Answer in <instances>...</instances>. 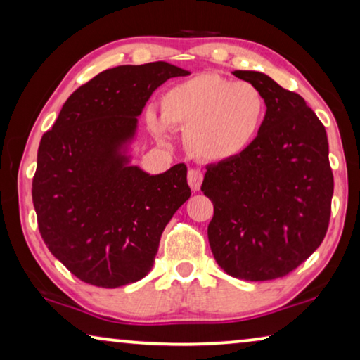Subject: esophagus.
Returning <instances> with one entry per match:
<instances>
[{
  "label": "esophagus",
  "mask_w": 360,
  "mask_h": 360,
  "mask_svg": "<svg viewBox=\"0 0 360 360\" xmlns=\"http://www.w3.org/2000/svg\"><path fill=\"white\" fill-rule=\"evenodd\" d=\"M201 181H203V172L198 169L188 170V185L193 191H198L201 188Z\"/></svg>",
  "instance_id": "1"
}]
</instances>
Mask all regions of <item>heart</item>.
Instances as JSON below:
<instances>
[{
    "label": "heart",
    "mask_w": 360,
    "mask_h": 360,
    "mask_svg": "<svg viewBox=\"0 0 360 360\" xmlns=\"http://www.w3.org/2000/svg\"><path fill=\"white\" fill-rule=\"evenodd\" d=\"M265 100L257 86L201 73L176 83L160 98V117L147 112L157 139L167 141V126L185 131L191 154L206 162L236 159L259 136Z\"/></svg>",
    "instance_id": "1"
}]
</instances>
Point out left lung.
<instances>
[{
	"instance_id": "8db88e82",
	"label": "left lung",
	"mask_w": 360,
	"mask_h": 360,
	"mask_svg": "<svg viewBox=\"0 0 360 360\" xmlns=\"http://www.w3.org/2000/svg\"><path fill=\"white\" fill-rule=\"evenodd\" d=\"M262 93L265 117L244 154L206 167L208 224L216 262L234 278L285 277L326 236L334 190L326 129L307 101L269 75L234 70Z\"/></svg>"
}]
</instances>
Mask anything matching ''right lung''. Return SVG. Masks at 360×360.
Masks as SVG:
<instances>
[{"label":"right lung","instance_id":"obj_1","mask_svg":"<svg viewBox=\"0 0 360 360\" xmlns=\"http://www.w3.org/2000/svg\"><path fill=\"white\" fill-rule=\"evenodd\" d=\"M186 75L167 62L108 68L68 96L42 136L32 180L39 231L83 282L117 288L144 278L165 226L190 198L185 164L150 175L131 154L152 93Z\"/></svg>","mask_w":360,"mask_h":360}]
</instances>
